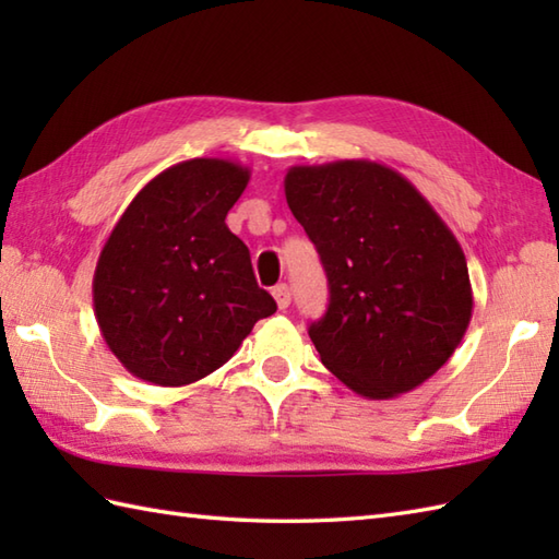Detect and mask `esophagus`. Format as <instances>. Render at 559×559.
Masks as SVG:
<instances>
[{
    "instance_id": "obj_1",
    "label": "esophagus",
    "mask_w": 559,
    "mask_h": 559,
    "mask_svg": "<svg viewBox=\"0 0 559 559\" xmlns=\"http://www.w3.org/2000/svg\"><path fill=\"white\" fill-rule=\"evenodd\" d=\"M271 293H273V300H276V305H278V310H286V307L290 305V288L286 286V283H278V286Z\"/></svg>"
}]
</instances>
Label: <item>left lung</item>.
Wrapping results in <instances>:
<instances>
[{
    "mask_svg": "<svg viewBox=\"0 0 559 559\" xmlns=\"http://www.w3.org/2000/svg\"><path fill=\"white\" fill-rule=\"evenodd\" d=\"M283 185L326 271V314L310 324L326 370L374 401L420 386L471 324L454 233L406 177L374 160L293 165Z\"/></svg>",
    "mask_w": 559,
    "mask_h": 559,
    "instance_id": "left-lung-1",
    "label": "left lung"
}]
</instances>
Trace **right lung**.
I'll return each instance as SVG.
<instances>
[{
    "label": "right lung",
    "mask_w": 559,
    "mask_h": 559,
    "mask_svg": "<svg viewBox=\"0 0 559 559\" xmlns=\"http://www.w3.org/2000/svg\"><path fill=\"white\" fill-rule=\"evenodd\" d=\"M249 168L225 158L173 165L115 223L93 273L100 334L127 372L158 386L199 382L276 312L225 216Z\"/></svg>",
    "instance_id": "obj_1"
}]
</instances>
